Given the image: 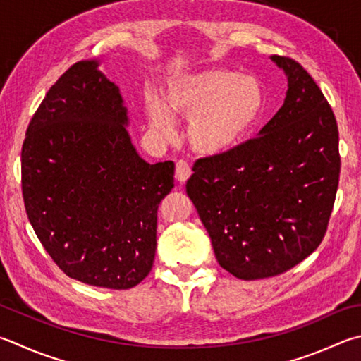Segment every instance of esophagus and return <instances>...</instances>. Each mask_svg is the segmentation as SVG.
I'll return each instance as SVG.
<instances>
[{"label":"esophagus","mask_w":361,"mask_h":361,"mask_svg":"<svg viewBox=\"0 0 361 361\" xmlns=\"http://www.w3.org/2000/svg\"><path fill=\"white\" fill-rule=\"evenodd\" d=\"M192 170H191V166L186 161H178L176 162V167H175V178L178 180L180 183H185L189 176H191Z\"/></svg>","instance_id":"1"}]
</instances>
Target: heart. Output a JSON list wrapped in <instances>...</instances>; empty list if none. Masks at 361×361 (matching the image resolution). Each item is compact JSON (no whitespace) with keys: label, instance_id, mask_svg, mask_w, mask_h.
Here are the masks:
<instances>
[{"label":"heart","instance_id":"obj_1","mask_svg":"<svg viewBox=\"0 0 361 361\" xmlns=\"http://www.w3.org/2000/svg\"><path fill=\"white\" fill-rule=\"evenodd\" d=\"M267 91L254 75L216 68L170 78L164 104L149 97L148 121L154 130L169 135L173 118L189 120L188 140L203 154H218L243 139L264 115Z\"/></svg>","mask_w":361,"mask_h":361}]
</instances>
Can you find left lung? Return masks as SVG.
Instances as JSON below:
<instances>
[{
  "instance_id": "obj_1",
  "label": "left lung",
  "mask_w": 361,
  "mask_h": 361,
  "mask_svg": "<svg viewBox=\"0 0 361 361\" xmlns=\"http://www.w3.org/2000/svg\"><path fill=\"white\" fill-rule=\"evenodd\" d=\"M271 58L289 80L283 107L259 135L199 158L186 183L218 264L245 281L278 276L316 251L339 183L329 101L298 61Z\"/></svg>"
}]
</instances>
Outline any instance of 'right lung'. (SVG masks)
<instances>
[{"mask_svg":"<svg viewBox=\"0 0 361 361\" xmlns=\"http://www.w3.org/2000/svg\"><path fill=\"white\" fill-rule=\"evenodd\" d=\"M124 124L116 85L97 61H78L51 85L22 145V194L39 241L69 278L115 290L152 271L175 170L143 161Z\"/></svg>","mask_w":361,"mask_h":361,"instance_id":"obj_1","label":"right lung"}]
</instances>
